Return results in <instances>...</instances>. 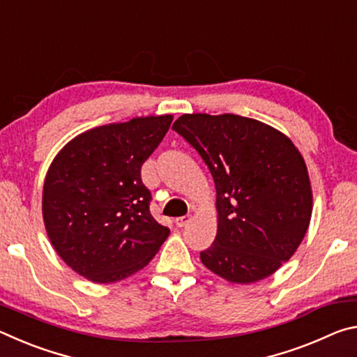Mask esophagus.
<instances>
[{"label":"esophagus","mask_w":357,"mask_h":357,"mask_svg":"<svg viewBox=\"0 0 357 357\" xmlns=\"http://www.w3.org/2000/svg\"><path fill=\"white\" fill-rule=\"evenodd\" d=\"M190 222V215H184V217H178L176 220H174V223H176V227L178 228H183V227H185L187 223Z\"/></svg>","instance_id":"esophagus-1"}]
</instances>
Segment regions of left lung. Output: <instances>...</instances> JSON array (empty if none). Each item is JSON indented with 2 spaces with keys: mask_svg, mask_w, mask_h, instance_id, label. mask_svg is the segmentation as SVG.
<instances>
[{
  "mask_svg": "<svg viewBox=\"0 0 357 357\" xmlns=\"http://www.w3.org/2000/svg\"><path fill=\"white\" fill-rule=\"evenodd\" d=\"M173 130L208 165L215 184L217 234L202 263L231 283L273 275L293 257L312 217L305 162L287 135L238 114H183Z\"/></svg>",
  "mask_w": 357,
  "mask_h": 357,
  "instance_id": "8db88e82",
  "label": "left lung"
}]
</instances>
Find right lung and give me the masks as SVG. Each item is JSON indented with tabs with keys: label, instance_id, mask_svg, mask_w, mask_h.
<instances>
[{
	"label": "right lung",
	"instance_id": "obj_1",
	"mask_svg": "<svg viewBox=\"0 0 357 357\" xmlns=\"http://www.w3.org/2000/svg\"><path fill=\"white\" fill-rule=\"evenodd\" d=\"M172 114L100 126L70 140L44 181L42 215L63 261L94 283L143 269L170 234L149 213L142 165L164 140Z\"/></svg>",
	"mask_w": 357,
	"mask_h": 357
}]
</instances>
